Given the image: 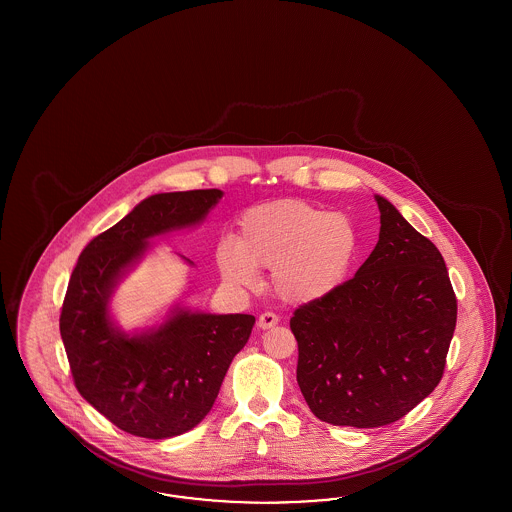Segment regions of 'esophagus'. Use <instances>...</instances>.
Returning <instances> with one entry per match:
<instances>
[{
    "label": "esophagus",
    "instance_id": "obj_1",
    "mask_svg": "<svg viewBox=\"0 0 512 512\" xmlns=\"http://www.w3.org/2000/svg\"><path fill=\"white\" fill-rule=\"evenodd\" d=\"M279 317L276 313H272V311H264L259 315V321H257V325L261 326V328H272L274 325H278Z\"/></svg>",
    "mask_w": 512,
    "mask_h": 512
}]
</instances>
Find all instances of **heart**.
<instances>
[{"label":"heart","instance_id":"obj_1","mask_svg":"<svg viewBox=\"0 0 512 512\" xmlns=\"http://www.w3.org/2000/svg\"><path fill=\"white\" fill-rule=\"evenodd\" d=\"M358 251L355 223L340 212L285 199L249 208L238 221L236 244L217 248L221 276L253 287L257 270H272V291L306 304L334 293L349 276Z\"/></svg>","mask_w":512,"mask_h":512}]
</instances>
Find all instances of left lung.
Wrapping results in <instances>:
<instances>
[{"mask_svg": "<svg viewBox=\"0 0 512 512\" xmlns=\"http://www.w3.org/2000/svg\"><path fill=\"white\" fill-rule=\"evenodd\" d=\"M379 242L355 274L291 317L296 381L317 419L379 428L434 390L456 326L443 255L383 197Z\"/></svg>", "mask_w": 512, "mask_h": 512, "instance_id": "left-lung-1", "label": "left lung"}]
</instances>
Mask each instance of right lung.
<instances>
[{
  "instance_id": "obj_1",
  "label": "right lung",
  "mask_w": 512,
  "mask_h": 512,
  "mask_svg": "<svg viewBox=\"0 0 512 512\" xmlns=\"http://www.w3.org/2000/svg\"><path fill=\"white\" fill-rule=\"evenodd\" d=\"M219 189L159 193L82 249L60 315L75 387L127 434L167 439L201 422L216 402L234 355L248 343L255 317L178 310L140 336L116 330L109 296L148 240L195 225L221 199Z\"/></svg>"
}]
</instances>
